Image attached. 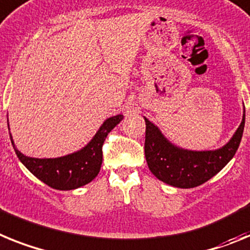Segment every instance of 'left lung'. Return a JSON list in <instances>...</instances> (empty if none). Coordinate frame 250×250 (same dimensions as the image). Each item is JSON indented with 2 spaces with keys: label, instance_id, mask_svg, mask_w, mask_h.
<instances>
[{
  "label": "left lung",
  "instance_id": "8db88e82",
  "mask_svg": "<svg viewBox=\"0 0 250 250\" xmlns=\"http://www.w3.org/2000/svg\"><path fill=\"white\" fill-rule=\"evenodd\" d=\"M145 122V156L151 172L165 184L180 188H191L203 185L215 176L234 157L244 131L245 110L242 123L229 142L211 151L180 148L167 140L157 125L149 122L146 117Z\"/></svg>",
  "mask_w": 250,
  "mask_h": 250
}]
</instances>
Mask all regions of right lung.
<instances>
[{
	"label": "right lung",
	"mask_w": 250,
	"mask_h": 250,
	"mask_svg": "<svg viewBox=\"0 0 250 250\" xmlns=\"http://www.w3.org/2000/svg\"><path fill=\"white\" fill-rule=\"evenodd\" d=\"M123 119L122 114L105 119L92 141L79 151L56 158H35L22 155L15 146L12 136L11 143L17 157L23 166L39 180L55 190H74L95 179L101 171L103 161V146L105 137ZM8 122V121H7ZM8 125V123H7Z\"/></svg>",
	"instance_id": "1"
}]
</instances>
